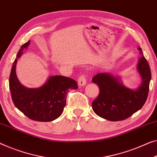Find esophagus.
<instances>
[{"label":"esophagus","mask_w":157,"mask_h":157,"mask_svg":"<svg viewBox=\"0 0 157 157\" xmlns=\"http://www.w3.org/2000/svg\"><path fill=\"white\" fill-rule=\"evenodd\" d=\"M78 83L79 86H83L86 84V78L85 75H81L78 78Z\"/></svg>","instance_id":"esophagus-1"}]
</instances>
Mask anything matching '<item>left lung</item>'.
<instances>
[{
	"mask_svg": "<svg viewBox=\"0 0 157 157\" xmlns=\"http://www.w3.org/2000/svg\"><path fill=\"white\" fill-rule=\"evenodd\" d=\"M140 59L137 69L142 78V83L133 90L122 85L119 79L113 76L100 73L93 78V83L98 84L99 94L92 102V108L95 114L110 121L125 120L144 105L148 96L151 70L144 56Z\"/></svg>",
	"mask_w": 157,
	"mask_h": 157,
	"instance_id": "left-lung-1",
	"label": "left lung"
}]
</instances>
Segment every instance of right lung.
I'll use <instances>...</instances> for the list:
<instances>
[{
  "mask_svg": "<svg viewBox=\"0 0 157 157\" xmlns=\"http://www.w3.org/2000/svg\"><path fill=\"white\" fill-rule=\"evenodd\" d=\"M28 41L20 47L9 78L11 97L13 103L29 119L40 122H50L62 115L67 102V95L70 89H77L76 81L63 76H51L47 82L38 88H28L19 82L15 74L17 59L25 48L29 46Z\"/></svg>",
  "mask_w": 157,
  "mask_h": 157,
  "instance_id": "right-lung-1",
  "label": "right lung"
}]
</instances>
